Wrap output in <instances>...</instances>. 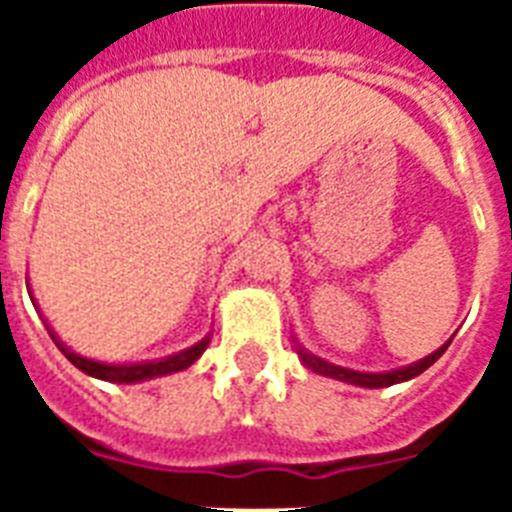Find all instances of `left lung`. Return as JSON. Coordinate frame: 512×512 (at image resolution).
<instances>
[{"label": "left lung", "instance_id": "obj_1", "mask_svg": "<svg viewBox=\"0 0 512 512\" xmlns=\"http://www.w3.org/2000/svg\"><path fill=\"white\" fill-rule=\"evenodd\" d=\"M449 342H446V345H441L436 353H430V356H425L422 361H417V364H409V366H404V369H393V372H380V374L377 372H353V369H345V366L329 364V361H324V358H319V356H313V353H308V350L300 348V345H297V353H300V358H303V364L316 374L335 377V380L350 382V385H361V388H388V385H396V382L412 380V377H417V374L425 372L430 364H436L438 358L444 356V350L449 348Z\"/></svg>", "mask_w": 512, "mask_h": 512}]
</instances>
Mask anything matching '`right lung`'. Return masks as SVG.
I'll return each mask as SVG.
<instances>
[{
  "label": "right lung",
  "mask_w": 512,
  "mask_h": 512,
  "mask_svg": "<svg viewBox=\"0 0 512 512\" xmlns=\"http://www.w3.org/2000/svg\"><path fill=\"white\" fill-rule=\"evenodd\" d=\"M52 335V329H50ZM55 345L60 348V353L76 366V369H82L84 374H90V377H98V380L106 382H143L151 380V377H162V374H172V372H183L188 366L196 361V358L207 350L209 337L199 340L196 345H191L188 350H180L175 356L159 358V361H140V364H103V361H92V358H84L79 353H74L71 348H66L58 337L52 335Z\"/></svg>",
  "instance_id": "1"
}]
</instances>
